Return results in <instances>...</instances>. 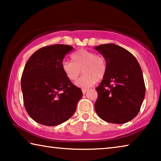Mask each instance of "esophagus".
<instances>
[{
  "label": "esophagus",
  "instance_id": "34e87169",
  "mask_svg": "<svg viewBox=\"0 0 161 161\" xmlns=\"http://www.w3.org/2000/svg\"><path fill=\"white\" fill-rule=\"evenodd\" d=\"M86 91H87V89H82V93H83V94H85L86 92Z\"/></svg>",
  "mask_w": 161,
  "mask_h": 161
}]
</instances>
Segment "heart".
Segmentation results:
<instances>
[{
    "mask_svg": "<svg viewBox=\"0 0 161 161\" xmlns=\"http://www.w3.org/2000/svg\"><path fill=\"white\" fill-rule=\"evenodd\" d=\"M72 62L64 60L61 68L64 75L69 81H74L81 74L84 75L76 81V85L88 88L104 78L107 71L105 58L84 49L76 51L71 55Z\"/></svg>",
    "mask_w": 161,
    "mask_h": 161,
    "instance_id": "1",
    "label": "heart"
}]
</instances>
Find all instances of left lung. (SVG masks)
<instances>
[{
  "instance_id": "1",
  "label": "left lung",
  "mask_w": 161,
  "mask_h": 161,
  "mask_svg": "<svg viewBox=\"0 0 161 161\" xmlns=\"http://www.w3.org/2000/svg\"><path fill=\"white\" fill-rule=\"evenodd\" d=\"M95 50L102 54L107 64V74L96 87V112L107 122L126 123L137 116L145 97L141 68L130 52L117 45H100Z\"/></svg>"
}]
</instances>
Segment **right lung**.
Returning a JSON list of instances; mask_svg holds the SVG:
<instances>
[{
  "mask_svg": "<svg viewBox=\"0 0 161 161\" xmlns=\"http://www.w3.org/2000/svg\"><path fill=\"white\" fill-rule=\"evenodd\" d=\"M73 47L53 45L42 47L27 62L21 77L24 106L37 123L54 126L75 112L82 92L65 77L61 68Z\"/></svg>",
  "mask_w": 161,
  "mask_h": 161,
  "instance_id": "obj_1",
  "label": "right lung"
}]
</instances>
